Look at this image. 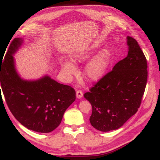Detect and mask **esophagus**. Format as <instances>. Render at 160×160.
Segmentation results:
<instances>
[{"mask_svg": "<svg viewBox=\"0 0 160 160\" xmlns=\"http://www.w3.org/2000/svg\"><path fill=\"white\" fill-rule=\"evenodd\" d=\"M82 96H83V92L81 91L78 90V91H76V97L78 99H81V98L82 97Z\"/></svg>", "mask_w": 160, "mask_h": 160, "instance_id": "esophagus-1", "label": "esophagus"}]
</instances>
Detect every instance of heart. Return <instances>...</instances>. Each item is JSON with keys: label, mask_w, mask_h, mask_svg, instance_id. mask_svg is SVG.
Segmentation results:
<instances>
[{"label": "heart", "mask_w": 160, "mask_h": 160, "mask_svg": "<svg viewBox=\"0 0 160 160\" xmlns=\"http://www.w3.org/2000/svg\"><path fill=\"white\" fill-rule=\"evenodd\" d=\"M92 52V48L73 54L71 57L72 60L76 63H83L87 61ZM109 61V52L103 51L89 61L84 69V76L89 81L95 82L99 80L105 74L107 70ZM61 69L67 76L74 74L76 72V67L71 61H64L61 63Z\"/></svg>", "instance_id": "obj_1"}]
</instances>
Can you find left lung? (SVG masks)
I'll use <instances>...</instances> for the list:
<instances>
[{
  "label": "left lung",
  "mask_w": 160,
  "mask_h": 160,
  "mask_svg": "<svg viewBox=\"0 0 160 160\" xmlns=\"http://www.w3.org/2000/svg\"><path fill=\"white\" fill-rule=\"evenodd\" d=\"M127 57L84 95L92 108L90 122L102 132L118 129L134 115L145 92L146 57L136 40L127 36Z\"/></svg>",
  "instance_id": "1"
}]
</instances>
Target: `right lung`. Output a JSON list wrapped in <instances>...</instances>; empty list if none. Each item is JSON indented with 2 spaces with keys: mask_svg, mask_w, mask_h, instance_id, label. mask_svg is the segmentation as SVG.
Returning <instances> with one entry per match:
<instances>
[{
  "mask_svg": "<svg viewBox=\"0 0 160 160\" xmlns=\"http://www.w3.org/2000/svg\"><path fill=\"white\" fill-rule=\"evenodd\" d=\"M22 42V38L13 39L0 62V88L11 112L23 126L35 132H50L60 124L65 110L75 101L76 91L48 76L37 80L22 79L13 55Z\"/></svg>",
  "mask_w": 160,
  "mask_h": 160,
  "instance_id": "1",
  "label": "right lung"
}]
</instances>
